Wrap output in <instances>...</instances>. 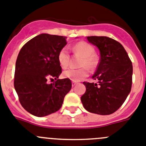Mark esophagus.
<instances>
[{
    "label": "esophagus",
    "instance_id": "34e87169",
    "mask_svg": "<svg viewBox=\"0 0 146 146\" xmlns=\"http://www.w3.org/2000/svg\"><path fill=\"white\" fill-rule=\"evenodd\" d=\"M77 84H78V83H77V81H72V86H74L75 85H76Z\"/></svg>",
    "mask_w": 146,
    "mask_h": 146
}]
</instances>
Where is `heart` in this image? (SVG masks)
I'll return each mask as SVG.
<instances>
[{
	"instance_id": "obj_1",
	"label": "heart",
	"mask_w": 146,
	"mask_h": 146,
	"mask_svg": "<svg viewBox=\"0 0 146 146\" xmlns=\"http://www.w3.org/2000/svg\"><path fill=\"white\" fill-rule=\"evenodd\" d=\"M73 53L81 55L80 68L74 69L69 68L62 73L64 78H69L72 81H79L85 78L89 74V69H94L98 64V59L94 53V48L91 44L85 41H80L75 44L72 48ZM57 60L60 66L62 68H66L70 63V54L66 47H64L59 52L57 55ZM87 66V68L86 67Z\"/></svg>"
}]
</instances>
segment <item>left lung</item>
<instances>
[{"mask_svg": "<svg viewBox=\"0 0 146 146\" xmlns=\"http://www.w3.org/2000/svg\"><path fill=\"white\" fill-rule=\"evenodd\" d=\"M88 41L99 48L100 62L93 79L98 84L84 82L86 91L81 98L89 112L109 115L122 106L131 91L132 64L123 46L106 36H89Z\"/></svg>", "mask_w": 146, "mask_h": 146, "instance_id": "8db88e82", "label": "left lung"}]
</instances>
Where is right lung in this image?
<instances>
[{
	"label": "right lung",
	"mask_w": 146,
	"mask_h": 146,
	"mask_svg": "<svg viewBox=\"0 0 146 146\" xmlns=\"http://www.w3.org/2000/svg\"><path fill=\"white\" fill-rule=\"evenodd\" d=\"M66 37L40 34L21 48L16 61L14 85L20 104L35 116H44L62 107L72 87L69 78L58 79L62 68L59 52L67 44ZM55 79L49 84L48 81Z\"/></svg>",
	"instance_id": "1"
}]
</instances>
